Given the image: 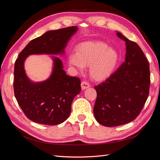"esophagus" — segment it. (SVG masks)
Masks as SVG:
<instances>
[{
	"label": "esophagus",
	"instance_id": "1",
	"mask_svg": "<svg viewBox=\"0 0 160 160\" xmlns=\"http://www.w3.org/2000/svg\"><path fill=\"white\" fill-rule=\"evenodd\" d=\"M90 87V84L86 81H82L81 82V88L82 90H84L87 88Z\"/></svg>",
	"mask_w": 160,
	"mask_h": 160
}]
</instances>
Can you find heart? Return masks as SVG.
I'll return each instance as SVG.
<instances>
[{"instance_id": "1", "label": "heart", "mask_w": 160, "mask_h": 160, "mask_svg": "<svg viewBox=\"0 0 160 160\" xmlns=\"http://www.w3.org/2000/svg\"><path fill=\"white\" fill-rule=\"evenodd\" d=\"M119 60L115 49L100 42H86L77 46V52L72 53L69 56L71 65L82 70L85 66H89L91 77L97 80H104L115 70Z\"/></svg>"}]
</instances>
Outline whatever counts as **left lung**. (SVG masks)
Here are the masks:
<instances>
[{
    "label": "left lung",
    "mask_w": 160,
    "mask_h": 160,
    "mask_svg": "<svg viewBox=\"0 0 160 160\" xmlns=\"http://www.w3.org/2000/svg\"><path fill=\"white\" fill-rule=\"evenodd\" d=\"M126 43L125 60L102 83L94 86L97 97L96 120L106 127L127 124L138 117L147 100L150 86L149 63L139 45L119 32Z\"/></svg>",
    "instance_id": "1"
}]
</instances>
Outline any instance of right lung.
Returning a JSON list of instances; mask_svg holds the SVG:
<instances>
[{
	"label": "right lung",
	"mask_w": 160,
	"mask_h": 160,
	"mask_svg": "<svg viewBox=\"0 0 160 160\" xmlns=\"http://www.w3.org/2000/svg\"><path fill=\"white\" fill-rule=\"evenodd\" d=\"M76 26L49 31L27 44L19 54L14 68L15 97L25 116L39 124L56 125L69 117L73 99L81 90L80 79L66 75L62 63L54 58L52 76L42 82L27 78L24 62L31 54L63 53L67 42L77 31Z\"/></svg>",
	"instance_id": "1"
}]
</instances>
